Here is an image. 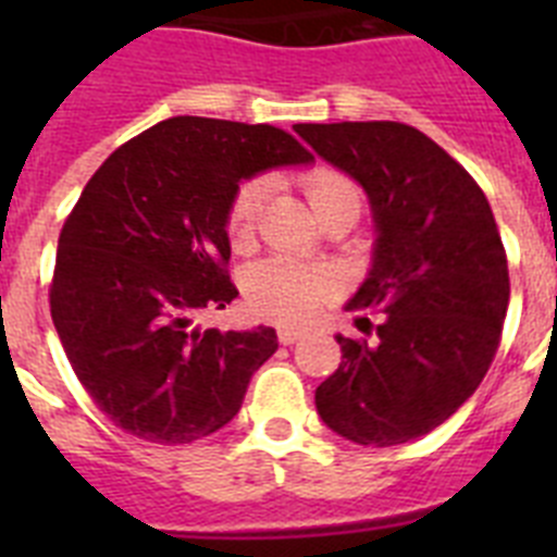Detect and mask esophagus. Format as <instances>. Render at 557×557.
Here are the masks:
<instances>
[{
    "label": "esophagus",
    "mask_w": 557,
    "mask_h": 557,
    "mask_svg": "<svg viewBox=\"0 0 557 557\" xmlns=\"http://www.w3.org/2000/svg\"><path fill=\"white\" fill-rule=\"evenodd\" d=\"M301 337H304L301 329H278V339H282L284 346H293V343H298Z\"/></svg>",
    "instance_id": "esophagus-1"
}]
</instances>
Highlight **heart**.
I'll return each instance as SVG.
<instances>
[{"label": "heart", "instance_id": "heart-1", "mask_svg": "<svg viewBox=\"0 0 557 557\" xmlns=\"http://www.w3.org/2000/svg\"><path fill=\"white\" fill-rule=\"evenodd\" d=\"M309 200L312 206L323 203V200L343 195V191H354L343 175L329 170L312 172L307 178ZM264 191L268 184L262 178L245 181L234 195V203L228 211V234L231 243L236 248L253 239L256 220L264 203ZM339 287V278L332 268L326 264H309L293 256H270L256 262L245 273V298H248L250 309L259 318L278 323H307L312 321L314 312L321 309L323 301H329Z\"/></svg>", "mask_w": 557, "mask_h": 557}]
</instances>
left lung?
<instances>
[{
  "label": "left lung",
  "instance_id": "1",
  "mask_svg": "<svg viewBox=\"0 0 557 557\" xmlns=\"http://www.w3.org/2000/svg\"><path fill=\"white\" fill-rule=\"evenodd\" d=\"M295 133L368 195L371 270L346 309L385 312L373 339L337 334L343 362L314 405L354 444H407L457 412L499 346L510 278L494 211L469 172L410 125L334 122Z\"/></svg>",
  "mask_w": 557,
  "mask_h": 557
}]
</instances>
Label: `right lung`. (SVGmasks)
I'll use <instances>...</instances> for the list:
<instances>
[{
	"mask_svg": "<svg viewBox=\"0 0 557 557\" xmlns=\"http://www.w3.org/2000/svg\"><path fill=\"white\" fill-rule=\"evenodd\" d=\"M273 125L172 116L113 150L58 239L52 323L77 379L113 424L152 444L223 430L278 348L275 329L195 323L236 287L228 211L243 181L312 164Z\"/></svg>",
	"mask_w": 557,
	"mask_h": 557,
	"instance_id": "obj_1",
	"label": "right lung"
}]
</instances>
